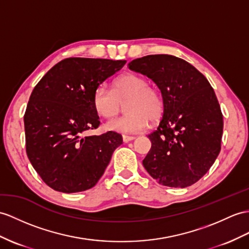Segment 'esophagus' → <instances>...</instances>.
Listing matches in <instances>:
<instances>
[{"label": "esophagus", "instance_id": "34e87169", "mask_svg": "<svg viewBox=\"0 0 249 249\" xmlns=\"http://www.w3.org/2000/svg\"><path fill=\"white\" fill-rule=\"evenodd\" d=\"M135 137L134 136H128V135H123V141L124 142H132L134 141Z\"/></svg>", "mask_w": 249, "mask_h": 249}]
</instances>
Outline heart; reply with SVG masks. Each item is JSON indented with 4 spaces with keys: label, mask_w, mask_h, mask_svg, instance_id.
Returning a JSON list of instances; mask_svg holds the SVG:
<instances>
[{
    "label": "heart",
    "mask_w": 249,
    "mask_h": 249,
    "mask_svg": "<svg viewBox=\"0 0 249 249\" xmlns=\"http://www.w3.org/2000/svg\"><path fill=\"white\" fill-rule=\"evenodd\" d=\"M125 105L128 115L110 121L107 128L124 133H138L145 129L148 120H155L161 112V100L143 78L128 74L121 77L112 92L105 87L96 89L94 106L106 118L115 116Z\"/></svg>",
    "instance_id": "b5f03b06"
}]
</instances>
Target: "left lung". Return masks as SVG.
Returning <instances> with one entry per match:
<instances>
[{
  "mask_svg": "<svg viewBox=\"0 0 249 249\" xmlns=\"http://www.w3.org/2000/svg\"><path fill=\"white\" fill-rule=\"evenodd\" d=\"M129 69L150 78L162 97L163 115L148 135L152 145L144 169L163 186L196 183L221 151L223 115L213 89L195 66L171 54L138 58Z\"/></svg>",
  "mask_w": 249,
  "mask_h": 249,
  "instance_id": "8db88e82",
  "label": "left lung"
}]
</instances>
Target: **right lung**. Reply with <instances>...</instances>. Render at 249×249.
I'll return each instance as SVG.
<instances>
[{
    "mask_svg": "<svg viewBox=\"0 0 249 249\" xmlns=\"http://www.w3.org/2000/svg\"><path fill=\"white\" fill-rule=\"evenodd\" d=\"M124 60L66 58L35 87L24 115L26 153L53 190L74 193L94 187L123 137L108 131L87 136L100 121L96 89L124 68Z\"/></svg>",
    "mask_w": 249,
    "mask_h": 249,
    "instance_id": "right-lung-1",
    "label": "right lung"
}]
</instances>
